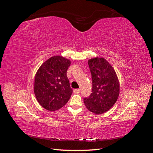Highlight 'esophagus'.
Instances as JSON below:
<instances>
[{
	"label": "esophagus",
	"mask_w": 153,
	"mask_h": 153,
	"mask_svg": "<svg viewBox=\"0 0 153 153\" xmlns=\"http://www.w3.org/2000/svg\"><path fill=\"white\" fill-rule=\"evenodd\" d=\"M80 89H74L73 90V92L74 93H75V94H78V93H80Z\"/></svg>",
	"instance_id": "esophagus-1"
}]
</instances>
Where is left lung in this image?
Wrapping results in <instances>:
<instances>
[{
  "mask_svg": "<svg viewBox=\"0 0 153 153\" xmlns=\"http://www.w3.org/2000/svg\"><path fill=\"white\" fill-rule=\"evenodd\" d=\"M88 64L92 76V93L84 99L86 108L96 114L108 111L116 102L120 84L114 69L103 57L90 59Z\"/></svg>",
  "mask_w": 153,
  "mask_h": 153,
  "instance_id": "left-lung-1",
  "label": "left lung"
}]
</instances>
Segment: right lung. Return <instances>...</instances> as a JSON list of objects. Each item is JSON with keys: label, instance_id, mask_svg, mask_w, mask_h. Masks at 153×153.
I'll return each instance as SVG.
<instances>
[{"label": "right lung", "instance_id": "right-lung-1", "mask_svg": "<svg viewBox=\"0 0 153 153\" xmlns=\"http://www.w3.org/2000/svg\"><path fill=\"white\" fill-rule=\"evenodd\" d=\"M70 64L69 59L56 55L44 62L37 71L34 91L38 103L44 108L57 110L70 98L73 90L66 75Z\"/></svg>", "mask_w": 153, "mask_h": 153}]
</instances>
